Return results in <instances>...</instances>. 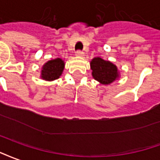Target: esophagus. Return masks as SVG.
I'll return each instance as SVG.
<instances>
[{
  "instance_id": "1",
  "label": "esophagus",
  "mask_w": 160,
  "mask_h": 160,
  "mask_svg": "<svg viewBox=\"0 0 160 160\" xmlns=\"http://www.w3.org/2000/svg\"><path fill=\"white\" fill-rule=\"evenodd\" d=\"M83 55H84V53L82 51H81V50H78L76 52V56H78V57H82Z\"/></svg>"
}]
</instances>
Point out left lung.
Wrapping results in <instances>:
<instances>
[{"instance_id": "1", "label": "left lung", "mask_w": 160, "mask_h": 160, "mask_svg": "<svg viewBox=\"0 0 160 160\" xmlns=\"http://www.w3.org/2000/svg\"><path fill=\"white\" fill-rule=\"evenodd\" d=\"M92 76L101 84H110L119 78L117 66L110 61H107L100 57H96L90 62Z\"/></svg>"}]
</instances>
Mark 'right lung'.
I'll return each instance as SVG.
<instances>
[{"label":"right lung","mask_w":160,"mask_h":160,"mask_svg":"<svg viewBox=\"0 0 160 160\" xmlns=\"http://www.w3.org/2000/svg\"><path fill=\"white\" fill-rule=\"evenodd\" d=\"M65 68V62L59 58L45 63L41 72V78L46 81H53L61 76Z\"/></svg>","instance_id":"right-lung-1"}]
</instances>
